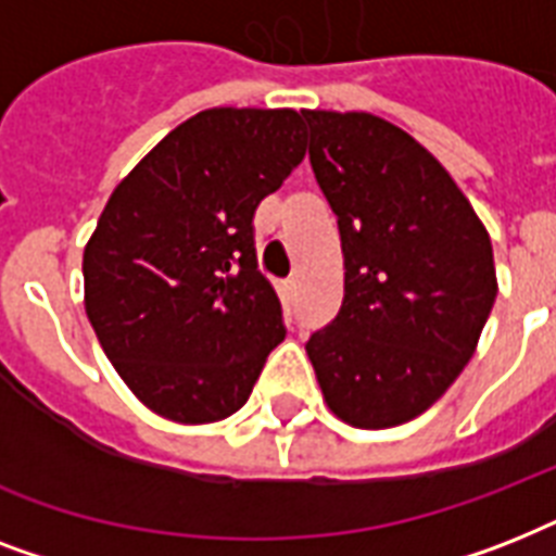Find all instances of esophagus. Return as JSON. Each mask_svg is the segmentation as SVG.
<instances>
[{
  "label": "esophagus",
  "mask_w": 556,
  "mask_h": 556,
  "mask_svg": "<svg viewBox=\"0 0 556 556\" xmlns=\"http://www.w3.org/2000/svg\"><path fill=\"white\" fill-rule=\"evenodd\" d=\"M282 291H286V296H294L296 294V279L294 277L286 279V282H282Z\"/></svg>",
  "instance_id": "esophagus-1"
}]
</instances>
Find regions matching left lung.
<instances>
[{"instance_id": "obj_1", "label": "left lung", "mask_w": 556, "mask_h": 556, "mask_svg": "<svg viewBox=\"0 0 556 556\" xmlns=\"http://www.w3.org/2000/svg\"><path fill=\"white\" fill-rule=\"evenodd\" d=\"M303 117L346 270L338 317L305 352L340 421L387 430L430 409L473 357L496 300L491 236L413 135L369 112Z\"/></svg>"}]
</instances>
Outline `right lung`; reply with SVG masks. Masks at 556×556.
I'll use <instances>...</instances> for the list:
<instances>
[{
  "instance_id": "right-lung-1",
  "label": "right lung",
  "mask_w": 556,
  "mask_h": 556,
  "mask_svg": "<svg viewBox=\"0 0 556 556\" xmlns=\"http://www.w3.org/2000/svg\"><path fill=\"white\" fill-rule=\"evenodd\" d=\"M303 155L294 109H204L109 195L83 251L86 314L152 413L213 424L251 397L286 338L256 268L253 213Z\"/></svg>"
}]
</instances>
